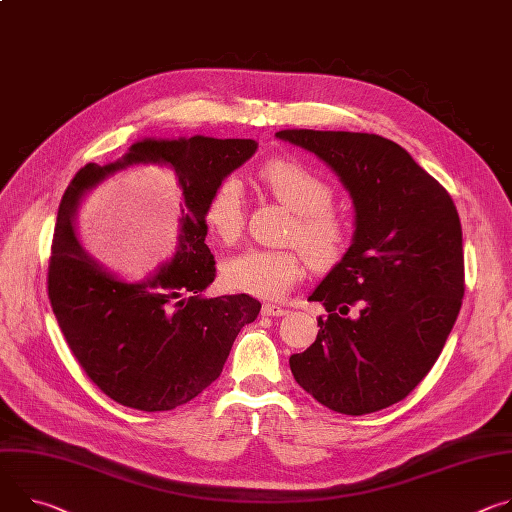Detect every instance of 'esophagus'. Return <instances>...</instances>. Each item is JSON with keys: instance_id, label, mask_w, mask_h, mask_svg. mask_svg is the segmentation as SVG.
Listing matches in <instances>:
<instances>
[{"instance_id": "1", "label": "esophagus", "mask_w": 512, "mask_h": 512, "mask_svg": "<svg viewBox=\"0 0 512 512\" xmlns=\"http://www.w3.org/2000/svg\"><path fill=\"white\" fill-rule=\"evenodd\" d=\"M261 312H263L265 316H284V314H288V310H286V308L277 306V304H263Z\"/></svg>"}]
</instances>
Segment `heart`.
Listing matches in <instances>:
<instances>
[{
  "instance_id": "obj_1",
  "label": "heart",
  "mask_w": 512,
  "mask_h": 512,
  "mask_svg": "<svg viewBox=\"0 0 512 512\" xmlns=\"http://www.w3.org/2000/svg\"><path fill=\"white\" fill-rule=\"evenodd\" d=\"M259 179L277 202L296 214L286 241L302 248L314 269L335 267L347 253L349 228L345 218L331 208V185L306 165L288 159L269 161L259 171ZM204 220L222 243H232L241 237L245 196L239 177L228 175L216 185L206 202ZM301 252L294 247L245 249L222 263V282L232 292L277 300L302 280Z\"/></svg>"
}]
</instances>
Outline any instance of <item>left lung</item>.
I'll list each match as a JSON object with an SVG mask.
<instances>
[{"label":"left lung","instance_id":"obj_1","mask_svg":"<svg viewBox=\"0 0 512 512\" xmlns=\"http://www.w3.org/2000/svg\"><path fill=\"white\" fill-rule=\"evenodd\" d=\"M327 163L355 208L353 243L308 300L316 341L290 357L296 382L341 414L406 398L429 374L461 308L463 245L455 204L400 145L378 134L280 130Z\"/></svg>","mask_w":512,"mask_h":512}]
</instances>
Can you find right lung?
Returning <instances> with one entry per match:
<instances>
[{
    "instance_id": "right-lung-1",
    "label": "right lung",
    "mask_w": 512,
    "mask_h": 512,
    "mask_svg": "<svg viewBox=\"0 0 512 512\" xmlns=\"http://www.w3.org/2000/svg\"><path fill=\"white\" fill-rule=\"evenodd\" d=\"M257 151L251 138H145L108 165L87 163L59 206L49 263V300L69 349L89 380L122 406L159 412L196 398L220 374L232 343L261 304L247 296L204 298L216 261L206 245L204 208L216 185ZM174 169L180 185L178 247L143 283H126L80 247V198L130 164Z\"/></svg>"
}]
</instances>
